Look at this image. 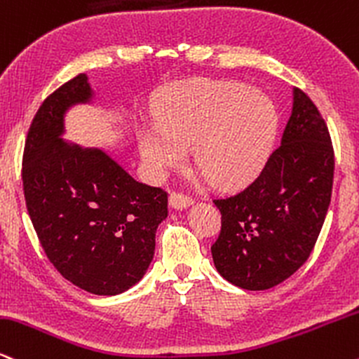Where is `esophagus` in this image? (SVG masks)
Masks as SVG:
<instances>
[{"instance_id":"1","label":"esophagus","mask_w":359,"mask_h":359,"mask_svg":"<svg viewBox=\"0 0 359 359\" xmlns=\"http://www.w3.org/2000/svg\"><path fill=\"white\" fill-rule=\"evenodd\" d=\"M170 205H171V208H175V210L188 208L189 205H193V198L184 195V193L175 191V193H171V196H170Z\"/></svg>"}]
</instances>
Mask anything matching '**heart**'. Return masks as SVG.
Wrapping results in <instances>:
<instances>
[{
    "label": "heart",
    "mask_w": 359,
    "mask_h": 359,
    "mask_svg": "<svg viewBox=\"0 0 359 359\" xmlns=\"http://www.w3.org/2000/svg\"><path fill=\"white\" fill-rule=\"evenodd\" d=\"M273 104L233 82H205L164 100L159 129L144 130L139 149L156 172L180 166L193 149L198 171L217 188H237L259 172L276 136Z\"/></svg>",
    "instance_id": "1"
}]
</instances>
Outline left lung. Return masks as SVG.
<instances>
[{"mask_svg": "<svg viewBox=\"0 0 359 359\" xmlns=\"http://www.w3.org/2000/svg\"><path fill=\"white\" fill-rule=\"evenodd\" d=\"M334 151L321 112L301 88L280 146L237 195L213 200L222 230L212 245L223 279L247 290L284 282L306 262L330 208Z\"/></svg>", "mask_w": 359, "mask_h": 359, "instance_id": "8db88e82", "label": "left lung"}]
</instances>
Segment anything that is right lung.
Listing matches in <instances>:
<instances>
[{
    "mask_svg": "<svg viewBox=\"0 0 359 359\" xmlns=\"http://www.w3.org/2000/svg\"><path fill=\"white\" fill-rule=\"evenodd\" d=\"M90 99L86 74L46 97L28 129L21 180L53 267L87 292L116 296L149 267L168 193L139 183L104 151L63 141L67 109Z\"/></svg>",
    "mask_w": 359,
    "mask_h": 359,
    "instance_id": "1",
    "label": "right lung"
}]
</instances>
